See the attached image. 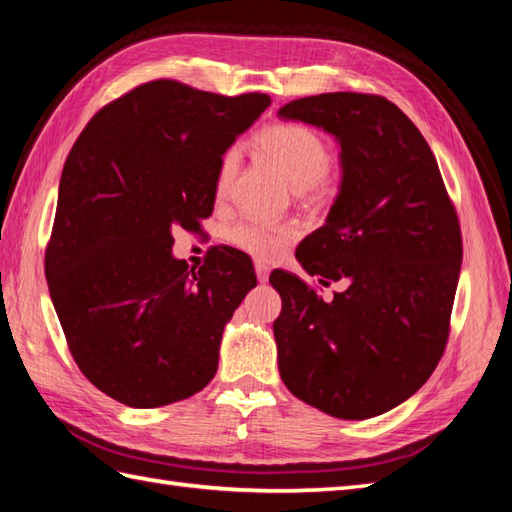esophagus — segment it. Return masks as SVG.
Listing matches in <instances>:
<instances>
[{"label": "esophagus", "mask_w": 512, "mask_h": 512, "mask_svg": "<svg viewBox=\"0 0 512 512\" xmlns=\"http://www.w3.org/2000/svg\"><path fill=\"white\" fill-rule=\"evenodd\" d=\"M255 273H257L259 284H266L268 275H270V268H268L264 262H255Z\"/></svg>", "instance_id": "esophagus-1"}]
</instances>
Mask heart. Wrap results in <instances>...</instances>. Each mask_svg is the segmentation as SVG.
I'll return each mask as SVG.
<instances>
[{
    "instance_id": "b5f03b06",
    "label": "heart",
    "mask_w": 512,
    "mask_h": 512,
    "mask_svg": "<svg viewBox=\"0 0 512 512\" xmlns=\"http://www.w3.org/2000/svg\"><path fill=\"white\" fill-rule=\"evenodd\" d=\"M268 160L295 191H308L328 176L332 167V151L314 129L299 123L275 125L259 136ZM237 173V151L228 149L220 160L215 178L217 198L231 193ZM228 239L239 250L257 259H275L288 248L292 228L268 226L262 222H242L228 231Z\"/></svg>"
}]
</instances>
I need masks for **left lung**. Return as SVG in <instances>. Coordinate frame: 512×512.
<instances>
[{"mask_svg": "<svg viewBox=\"0 0 512 512\" xmlns=\"http://www.w3.org/2000/svg\"><path fill=\"white\" fill-rule=\"evenodd\" d=\"M281 121L323 129L341 147L339 193L297 248L325 303L297 275H270L279 376L299 400L341 420L398 407L444 352L462 235L438 162L418 127L383 96L330 92L284 105Z\"/></svg>", "mask_w": 512, "mask_h": 512, "instance_id": "obj_1", "label": "left lung"}]
</instances>
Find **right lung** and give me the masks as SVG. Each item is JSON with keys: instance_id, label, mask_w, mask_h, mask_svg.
Wrapping results in <instances>:
<instances>
[{"instance_id": "1", "label": "right lung", "mask_w": 512, "mask_h": 512, "mask_svg": "<svg viewBox=\"0 0 512 512\" xmlns=\"http://www.w3.org/2000/svg\"><path fill=\"white\" fill-rule=\"evenodd\" d=\"M270 105L151 81L105 105L59 182L46 277L76 365L127 407H165L211 383L233 312L257 286L248 255L200 270L176 259L173 228L198 231L226 149Z\"/></svg>"}]
</instances>
